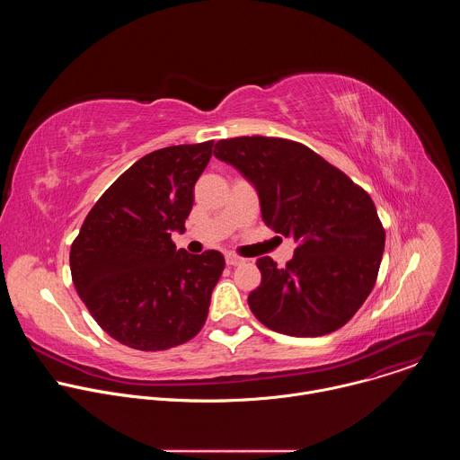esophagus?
<instances>
[{
    "label": "esophagus",
    "mask_w": 460,
    "mask_h": 460,
    "mask_svg": "<svg viewBox=\"0 0 460 460\" xmlns=\"http://www.w3.org/2000/svg\"><path fill=\"white\" fill-rule=\"evenodd\" d=\"M226 261H227V266H240L242 261H243V258H240V256H236L233 252H227L226 254Z\"/></svg>",
    "instance_id": "obj_1"
}]
</instances>
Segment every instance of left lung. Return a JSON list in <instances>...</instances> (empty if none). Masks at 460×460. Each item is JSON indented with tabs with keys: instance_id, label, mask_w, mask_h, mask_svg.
I'll use <instances>...</instances> for the list:
<instances>
[{
	"instance_id": "8db88e82",
	"label": "left lung",
	"mask_w": 460,
	"mask_h": 460,
	"mask_svg": "<svg viewBox=\"0 0 460 460\" xmlns=\"http://www.w3.org/2000/svg\"><path fill=\"white\" fill-rule=\"evenodd\" d=\"M215 156L256 189L261 220L296 242L279 268L256 260L260 286L252 314L291 337H320L342 327L371 293L385 233L369 194L309 147L266 137L220 140Z\"/></svg>"
}]
</instances>
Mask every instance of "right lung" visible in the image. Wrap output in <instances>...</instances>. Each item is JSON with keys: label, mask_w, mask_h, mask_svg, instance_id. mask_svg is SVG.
<instances>
[{"label": "right lung", "mask_w": 460, "mask_h": 460, "mask_svg": "<svg viewBox=\"0 0 460 460\" xmlns=\"http://www.w3.org/2000/svg\"><path fill=\"white\" fill-rule=\"evenodd\" d=\"M213 140L158 149L128 167L89 211L71 247L75 288L123 346L160 351L199 335L222 277L220 251L176 249Z\"/></svg>", "instance_id": "right-lung-1"}]
</instances>
